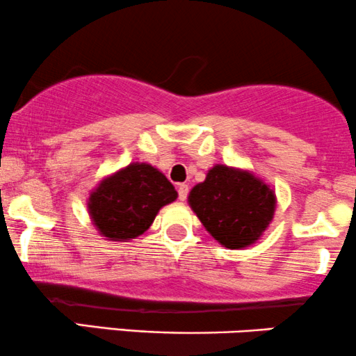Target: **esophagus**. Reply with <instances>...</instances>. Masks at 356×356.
<instances>
[{
  "instance_id": "esophagus-1",
  "label": "esophagus",
  "mask_w": 356,
  "mask_h": 356,
  "mask_svg": "<svg viewBox=\"0 0 356 356\" xmlns=\"http://www.w3.org/2000/svg\"><path fill=\"white\" fill-rule=\"evenodd\" d=\"M177 192H179V200H186L187 199V194H189V186L187 184H179L177 187Z\"/></svg>"
}]
</instances>
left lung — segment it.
<instances>
[{"instance_id": "1", "label": "left lung", "mask_w": 356, "mask_h": 356, "mask_svg": "<svg viewBox=\"0 0 356 356\" xmlns=\"http://www.w3.org/2000/svg\"><path fill=\"white\" fill-rule=\"evenodd\" d=\"M189 205L216 241L243 248L270 224L275 194L254 174L219 164L191 191Z\"/></svg>"}]
</instances>
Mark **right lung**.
Wrapping results in <instances>:
<instances>
[{"mask_svg": "<svg viewBox=\"0 0 356 356\" xmlns=\"http://www.w3.org/2000/svg\"><path fill=\"white\" fill-rule=\"evenodd\" d=\"M177 191L156 167L129 164L89 195V216L108 241L126 242L151 227L161 207L174 202Z\"/></svg>", "mask_w": 356, "mask_h": 356, "instance_id": "obj_1", "label": "right lung"}]
</instances>
